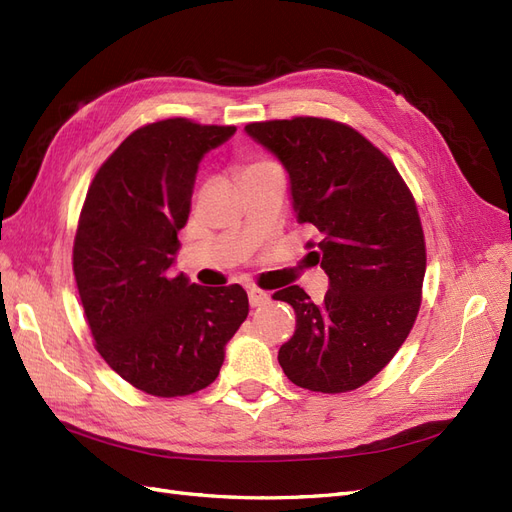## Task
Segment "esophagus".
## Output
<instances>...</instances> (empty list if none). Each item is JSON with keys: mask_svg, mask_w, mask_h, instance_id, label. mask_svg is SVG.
Wrapping results in <instances>:
<instances>
[{"mask_svg": "<svg viewBox=\"0 0 512 512\" xmlns=\"http://www.w3.org/2000/svg\"><path fill=\"white\" fill-rule=\"evenodd\" d=\"M248 298H250V305L252 307H260V305H264V303H269V294L267 292H262V290H258V288H250L248 290Z\"/></svg>", "mask_w": 512, "mask_h": 512, "instance_id": "esophagus-1", "label": "esophagus"}]
</instances>
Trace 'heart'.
<instances>
[{
	"instance_id": "b5f03b06",
	"label": "heart",
	"mask_w": 512,
	"mask_h": 512,
	"mask_svg": "<svg viewBox=\"0 0 512 512\" xmlns=\"http://www.w3.org/2000/svg\"><path fill=\"white\" fill-rule=\"evenodd\" d=\"M271 161H252L243 167V171H252V169H262V167H271Z\"/></svg>"
}]
</instances>
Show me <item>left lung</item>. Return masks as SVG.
Wrapping results in <instances>:
<instances>
[{
	"label": "left lung",
	"mask_w": 512,
	"mask_h": 512,
	"mask_svg": "<svg viewBox=\"0 0 512 512\" xmlns=\"http://www.w3.org/2000/svg\"><path fill=\"white\" fill-rule=\"evenodd\" d=\"M245 133L286 167L296 220L320 235L309 256L330 279L320 305L298 286L273 294L296 313L277 360L305 390H356L390 364L421 305L426 241L415 199L390 158L343 122L296 116L250 122Z\"/></svg>",
	"instance_id": "1"
}]
</instances>
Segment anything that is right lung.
Here are the masks:
<instances>
[{"label":"right lung","mask_w":512,"mask_h":512,"mask_svg":"<svg viewBox=\"0 0 512 512\" xmlns=\"http://www.w3.org/2000/svg\"><path fill=\"white\" fill-rule=\"evenodd\" d=\"M235 127L167 118L133 131L88 186L74 275L95 347L137 390L175 398L214 383L250 303L239 286L171 277L201 158Z\"/></svg>","instance_id":"add662e5"}]
</instances>
